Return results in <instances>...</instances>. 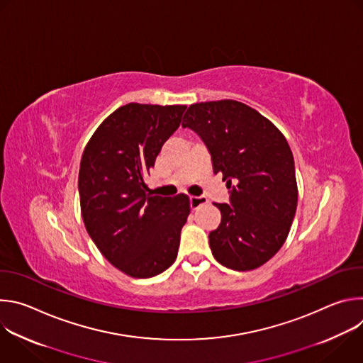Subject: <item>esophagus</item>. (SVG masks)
Masks as SVG:
<instances>
[{
    "label": "esophagus",
    "mask_w": 363,
    "mask_h": 363,
    "mask_svg": "<svg viewBox=\"0 0 363 363\" xmlns=\"http://www.w3.org/2000/svg\"><path fill=\"white\" fill-rule=\"evenodd\" d=\"M206 199L205 196H191L189 198V205H191V210H196L198 206H201V205H203V203H206Z\"/></svg>",
    "instance_id": "esophagus-1"
}]
</instances>
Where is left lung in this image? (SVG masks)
I'll return each instance as SVG.
<instances>
[{
	"mask_svg": "<svg viewBox=\"0 0 363 363\" xmlns=\"http://www.w3.org/2000/svg\"><path fill=\"white\" fill-rule=\"evenodd\" d=\"M182 128L205 143L214 174H223L230 203H217L221 224L211 231L216 260L237 272L267 263L284 244L297 206L291 149L263 115L235 100L191 105Z\"/></svg>",
	"mask_w": 363,
	"mask_h": 363,
	"instance_id": "8db88e82",
	"label": "left lung"
}]
</instances>
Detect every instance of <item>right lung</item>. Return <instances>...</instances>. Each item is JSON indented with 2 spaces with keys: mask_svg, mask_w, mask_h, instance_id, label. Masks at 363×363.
I'll return each mask as SVG.
<instances>
[{
  "mask_svg": "<svg viewBox=\"0 0 363 363\" xmlns=\"http://www.w3.org/2000/svg\"><path fill=\"white\" fill-rule=\"evenodd\" d=\"M186 106L128 103L96 129L84 147L79 194L86 230L108 262L135 279L171 267L189 198L150 195L145 184Z\"/></svg>",
  "mask_w": 363,
  "mask_h": 363,
  "instance_id": "obj_1",
  "label": "right lung"
}]
</instances>
